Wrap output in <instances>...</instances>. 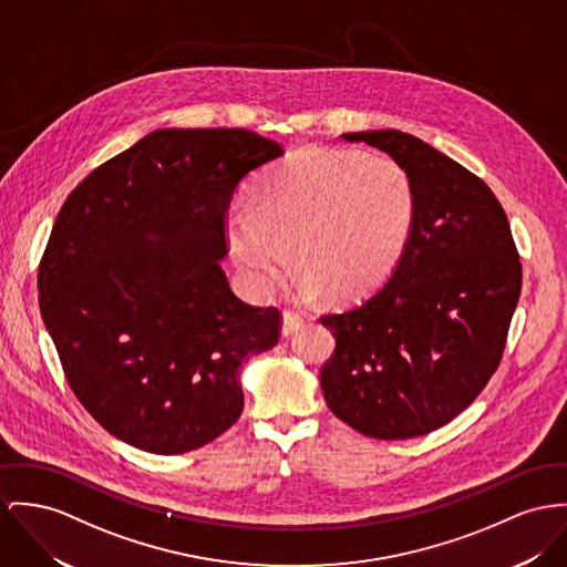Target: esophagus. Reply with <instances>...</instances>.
Masks as SVG:
<instances>
[{
    "label": "esophagus",
    "mask_w": 567,
    "mask_h": 567,
    "mask_svg": "<svg viewBox=\"0 0 567 567\" xmlns=\"http://www.w3.org/2000/svg\"><path fill=\"white\" fill-rule=\"evenodd\" d=\"M301 327L302 316H299L297 311L286 309V311H284V318H281V336H284V338H290V336L297 333Z\"/></svg>",
    "instance_id": "esophagus-1"
}]
</instances>
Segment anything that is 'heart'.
I'll use <instances>...</instances> for the list:
<instances>
[{"instance_id":"obj_1","label":"heart","mask_w":567,"mask_h":567,"mask_svg":"<svg viewBox=\"0 0 567 567\" xmlns=\"http://www.w3.org/2000/svg\"><path fill=\"white\" fill-rule=\"evenodd\" d=\"M415 219L413 178L393 156L305 148L270 167L249 204L227 208V249L260 295L288 275L292 249L305 295L352 299L400 265Z\"/></svg>"}]
</instances>
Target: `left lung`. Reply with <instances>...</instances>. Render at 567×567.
Returning <instances> with one entry per match:
<instances>
[{
	"label": "left lung",
	"instance_id": "1",
	"mask_svg": "<svg viewBox=\"0 0 567 567\" xmlns=\"http://www.w3.org/2000/svg\"><path fill=\"white\" fill-rule=\"evenodd\" d=\"M400 161L413 178L409 249L368 299L322 316L336 350L320 372L333 415L380 439H415L473 404L496 372L523 266L491 187L402 131L341 135Z\"/></svg>",
	"mask_w": 567,
	"mask_h": 567
}]
</instances>
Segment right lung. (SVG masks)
<instances>
[{
	"label": "right lung",
	"instance_id": "1",
	"mask_svg": "<svg viewBox=\"0 0 567 567\" xmlns=\"http://www.w3.org/2000/svg\"><path fill=\"white\" fill-rule=\"evenodd\" d=\"M284 154L245 128H158L66 197L39 302L76 400L144 452L197 450L243 413L238 368L279 340L219 265L236 187Z\"/></svg>",
	"mask_w": 567,
	"mask_h": 567
}]
</instances>
